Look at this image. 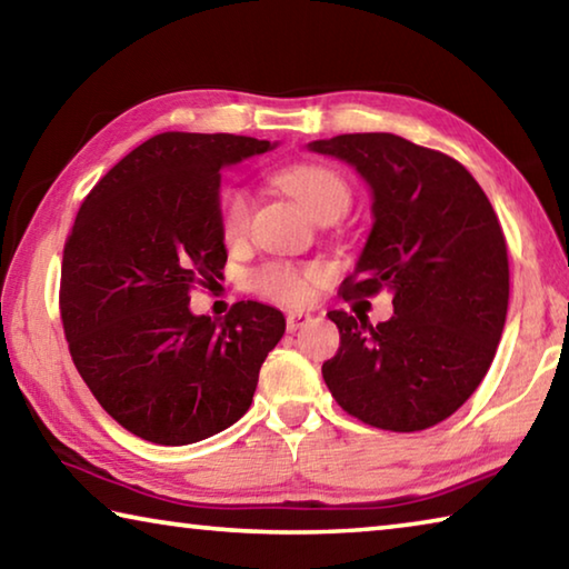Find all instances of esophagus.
Listing matches in <instances>:
<instances>
[{
    "label": "esophagus",
    "instance_id": "34e87169",
    "mask_svg": "<svg viewBox=\"0 0 569 569\" xmlns=\"http://www.w3.org/2000/svg\"><path fill=\"white\" fill-rule=\"evenodd\" d=\"M308 321H311V316L303 313V311H293V313L286 316V329L293 333V331L301 329V326H306Z\"/></svg>",
    "mask_w": 569,
    "mask_h": 569
}]
</instances>
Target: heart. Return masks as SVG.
<instances>
[{"instance_id": "heart-1", "label": "heart", "mask_w": 569, "mask_h": 569, "mask_svg": "<svg viewBox=\"0 0 569 569\" xmlns=\"http://www.w3.org/2000/svg\"><path fill=\"white\" fill-rule=\"evenodd\" d=\"M273 180L286 192L301 203L316 220L326 213H346L351 203V188L341 172H336L321 162H293L281 168ZM253 216L248 190L238 186H228L218 196V228L226 243H238L246 238ZM319 278L316 266H296L286 261H273L250 273V286L278 303H303L311 291V283Z\"/></svg>"}]
</instances>
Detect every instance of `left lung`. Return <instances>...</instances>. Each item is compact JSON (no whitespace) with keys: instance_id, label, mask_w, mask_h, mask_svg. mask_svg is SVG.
Returning <instances> with one entry per match:
<instances>
[{"instance_id":"8db88e82","label":"left lung","mask_w":569,"mask_h":569,"mask_svg":"<svg viewBox=\"0 0 569 569\" xmlns=\"http://www.w3.org/2000/svg\"><path fill=\"white\" fill-rule=\"evenodd\" d=\"M361 172L373 228L343 301L393 293V316L329 311L341 346L323 361L336 403L387 431H421L451 417L485 379L509 303L507 240L471 172L445 152L391 132L311 142Z\"/></svg>"}]
</instances>
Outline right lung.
Segmentation results:
<instances>
[{"label":"right lung","instance_id":"add662e5","mask_svg":"<svg viewBox=\"0 0 569 569\" xmlns=\"http://www.w3.org/2000/svg\"><path fill=\"white\" fill-rule=\"evenodd\" d=\"M273 146L246 134L160 132L90 190L64 240L60 316L92 397L134 437L182 447L228 429L281 341V311L190 313V291L226 266L220 170Z\"/></svg>","mask_w":569,"mask_h":569}]
</instances>
